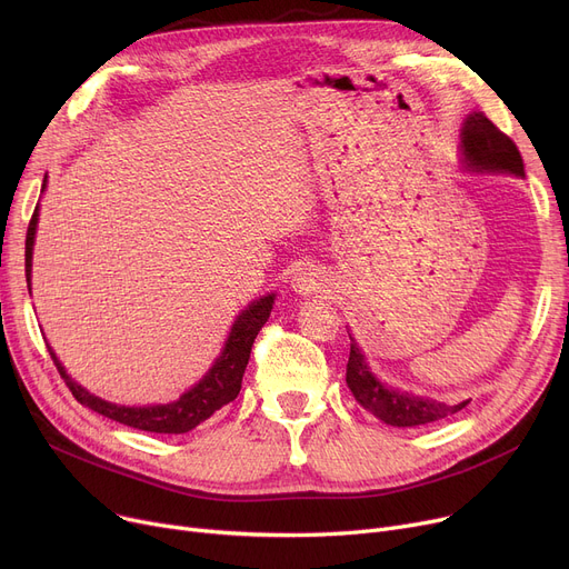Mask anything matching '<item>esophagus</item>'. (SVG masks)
<instances>
[{"instance_id": "1", "label": "esophagus", "mask_w": 569, "mask_h": 569, "mask_svg": "<svg viewBox=\"0 0 569 569\" xmlns=\"http://www.w3.org/2000/svg\"><path fill=\"white\" fill-rule=\"evenodd\" d=\"M325 283H327V277H325L322 269H318V267H302L300 272H297V274L292 277L290 288H292L297 295L309 297V295H316Z\"/></svg>"}]
</instances>
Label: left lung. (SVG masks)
<instances>
[{
	"mask_svg": "<svg viewBox=\"0 0 569 569\" xmlns=\"http://www.w3.org/2000/svg\"><path fill=\"white\" fill-rule=\"evenodd\" d=\"M461 163L470 172H489V174H515L526 177L523 159L517 144L502 131L493 127L485 112L466 114L461 124ZM350 337V335H348ZM346 382L352 397L360 401L380 422L390 427H422L431 422H440L468 406L445 403L429 397L412 395L399 387L382 382L362 355L360 346L350 337V357L346 367Z\"/></svg>",
	"mask_w": 569,
	"mask_h": 569,
	"instance_id": "obj_1",
	"label": "left lung"
}]
</instances>
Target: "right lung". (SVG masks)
Returning a JSON list of instances; mask_svg holds the SVG:
<instances>
[{"instance_id": "add662e5", "label": "right lung", "mask_w": 569, "mask_h": 569, "mask_svg": "<svg viewBox=\"0 0 569 569\" xmlns=\"http://www.w3.org/2000/svg\"><path fill=\"white\" fill-rule=\"evenodd\" d=\"M48 184V174L43 177V187L41 193L46 191ZM37 223H39V204L32 214V221H29L27 228V242H24V274H27V288L32 290V253H34V239H37ZM274 292H267L258 300H253L249 307L242 309L230 327V335L214 360V365L209 367V371L193 385L189 390L179 397L177 401L170 403H159V406H119L110 403L101 397H94L92 392H87L82 385H78L67 369L59 362V357L50 350L52 362L57 365L59 376L64 378L69 385L71 395L76 401L82 406L92 408L94 412L108 417V420H114L119 425H127L140 431L149 433H187L196 429L200 422H204L207 417H212L219 408L226 403L234 401L239 390H242V376L249 365V355L251 346L260 332V327L267 322L269 313H272L274 307Z\"/></svg>"}]
</instances>
